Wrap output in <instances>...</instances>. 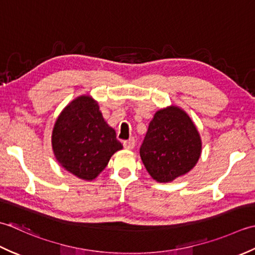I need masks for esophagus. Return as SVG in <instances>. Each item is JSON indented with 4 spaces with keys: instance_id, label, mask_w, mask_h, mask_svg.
<instances>
[{
    "instance_id": "obj_1",
    "label": "esophagus",
    "mask_w": 255,
    "mask_h": 255,
    "mask_svg": "<svg viewBox=\"0 0 255 255\" xmlns=\"http://www.w3.org/2000/svg\"><path fill=\"white\" fill-rule=\"evenodd\" d=\"M123 146L127 149H132L135 146V139L133 137H131V138H128V141H124Z\"/></svg>"
}]
</instances>
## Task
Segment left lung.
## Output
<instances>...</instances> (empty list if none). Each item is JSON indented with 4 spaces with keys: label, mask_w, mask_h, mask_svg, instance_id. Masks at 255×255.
<instances>
[{
    "label": "left lung",
    "mask_w": 255,
    "mask_h": 255,
    "mask_svg": "<svg viewBox=\"0 0 255 255\" xmlns=\"http://www.w3.org/2000/svg\"><path fill=\"white\" fill-rule=\"evenodd\" d=\"M201 154V138L188 114L170 106L154 114L139 148L152 178L169 183L195 167Z\"/></svg>",
    "instance_id": "obj_1"
}]
</instances>
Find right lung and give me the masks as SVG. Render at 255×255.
Listing matches in <instances>:
<instances>
[{
    "label": "right lung",
    "instance_id": "obj_1",
    "mask_svg": "<svg viewBox=\"0 0 255 255\" xmlns=\"http://www.w3.org/2000/svg\"><path fill=\"white\" fill-rule=\"evenodd\" d=\"M56 159L78 178L92 180L123 148L108 126L98 102L89 96L72 100L57 118L51 133Z\"/></svg>",
    "mask_w": 255,
    "mask_h": 255
}]
</instances>
